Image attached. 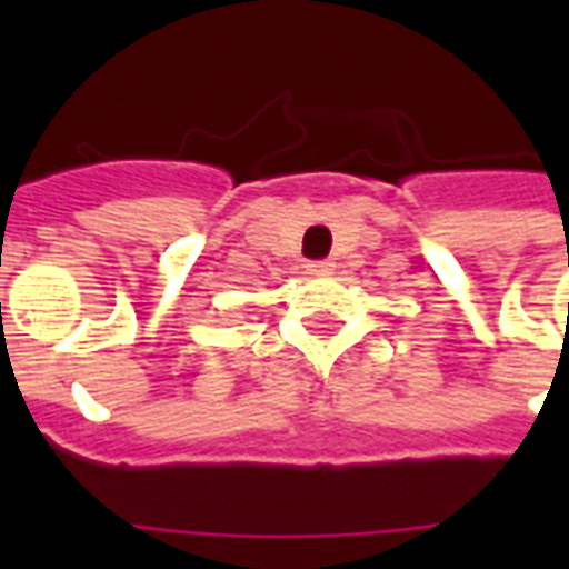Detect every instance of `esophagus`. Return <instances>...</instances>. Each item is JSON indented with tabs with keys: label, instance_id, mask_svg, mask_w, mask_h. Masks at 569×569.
I'll list each match as a JSON object with an SVG mask.
<instances>
[{
	"label": "esophagus",
	"instance_id": "1",
	"mask_svg": "<svg viewBox=\"0 0 569 569\" xmlns=\"http://www.w3.org/2000/svg\"><path fill=\"white\" fill-rule=\"evenodd\" d=\"M333 268H337L333 259H312V262H307L310 274H333Z\"/></svg>",
	"mask_w": 569,
	"mask_h": 569
}]
</instances>
